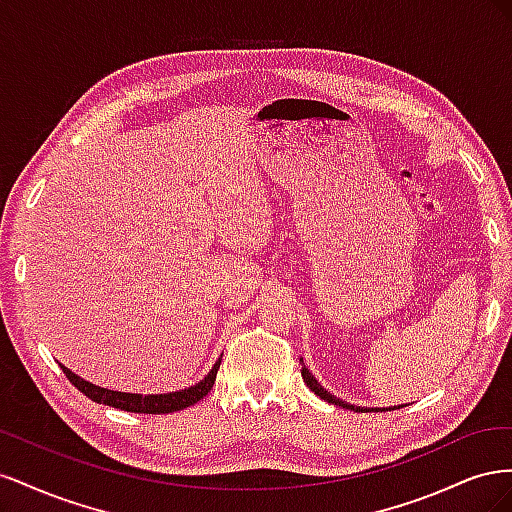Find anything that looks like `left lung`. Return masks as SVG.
Returning a JSON list of instances; mask_svg holds the SVG:
<instances>
[{"instance_id": "obj_1", "label": "left lung", "mask_w": 512, "mask_h": 512, "mask_svg": "<svg viewBox=\"0 0 512 512\" xmlns=\"http://www.w3.org/2000/svg\"><path fill=\"white\" fill-rule=\"evenodd\" d=\"M301 363H303V359H301ZM301 376H303V382L309 386V389H312L320 399H324V401H329V404H335V406H342V408H346V410H354V412H363V408L361 406H350V404H346L344 399H337L335 395H331L327 389H324V386L309 374V369L305 367V363H303V367H301ZM397 408H401V406H397ZM376 410H380V408H376ZM384 410V408H382ZM386 410H393V408H386Z\"/></svg>"}]
</instances>
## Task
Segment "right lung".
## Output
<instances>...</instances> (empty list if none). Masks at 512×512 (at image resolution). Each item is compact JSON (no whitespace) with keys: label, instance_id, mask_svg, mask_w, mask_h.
Returning a JSON list of instances; mask_svg holds the SVG:
<instances>
[{"label":"right lung","instance_id":"obj_1","mask_svg":"<svg viewBox=\"0 0 512 512\" xmlns=\"http://www.w3.org/2000/svg\"><path fill=\"white\" fill-rule=\"evenodd\" d=\"M222 359L215 361L209 374L200 380L194 386H188L183 391L175 393H164V395H138V393H121V391H108L102 389V386H96L87 382L85 378L76 376L74 371H70L66 365H59L61 371H64L66 378L79 389L83 395H87L91 401L104 406H113L126 412H138V414H168V412H177L188 406H194L196 401L203 399L215 384V376H218Z\"/></svg>","mask_w":512,"mask_h":512}]
</instances>
